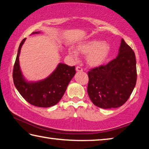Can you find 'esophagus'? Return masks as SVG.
Wrapping results in <instances>:
<instances>
[{"instance_id":"1","label":"esophagus","mask_w":149,"mask_h":149,"mask_svg":"<svg viewBox=\"0 0 149 149\" xmlns=\"http://www.w3.org/2000/svg\"><path fill=\"white\" fill-rule=\"evenodd\" d=\"M75 70H76L77 72H83V69L80 66H77L76 68H75Z\"/></svg>"}]
</instances>
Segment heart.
Here are the masks:
<instances>
[{
	"label": "heart",
	"instance_id": "1",
	"mask_svg": "<svg viewBox=\"0 0 149 149\" xmlns=\"http://www.w3.org/2000/svg\"><path fill=\"white\" fill-rule=\"evenodd\" d=\"M77 49L84 54H87V64L92 67H100L107 62L111 52V45L101 40L90 39L81 41L77 45ZM77 50L70 48L69 54L73 58H78Z\"/></svg>",
	"mask_w": 149,
	"mask_h": 149
}]
</instances>
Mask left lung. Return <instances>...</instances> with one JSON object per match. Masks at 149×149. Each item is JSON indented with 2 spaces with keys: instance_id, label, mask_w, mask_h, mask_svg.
Masks as SVG:
<instances>
[{
  "instance_id": "1",
  "label": "left lung",
  "mask_w": 149,
  "mask_h": 149,
  "mask_svg": "<svg viewBox=\"0 0 149 149\" xmlns=\"http://www.w3.org/2000/svg\"><path fill=\"white\" fill-rule=\"evenodd\" d=\"M88 76L87 93L93 104L104 109L121 107L136 85L134 52L122 39L116 58L107 65L91 70Z\"/></svg>"
}]
</instances>
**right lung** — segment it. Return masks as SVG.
<instances>
[{
	"instance_id": "right-lung-1",
	"label": "right lung",
	"mask_w": 149,
	"mask_h": 149,
	"mask_svg": "<svg viewBox=\"0 0 149 149\" xmlns=\"http://www.w3.org/2000/svg\"><path fill=\"white\" fill-rule=\"evenodd\" d=\"M40 33V31L31 35ZM26 38L21 42L13 70L15 87L24 99L35 107L49 108L58 102L64 95L70 81L75 74V66L59 63L49 76L39 81H28L22 74L19 57Z\"/></svg>"
}]
</instances>
